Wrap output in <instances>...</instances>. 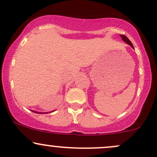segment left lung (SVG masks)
<instances>
[{
  "label": "left lung",
  "mask_w": 157,
  "mask_h": 157,
  "mask_svg": "<svg viewBox=\"0 0 157 157\" xmlns=\"http://www.w3.org/2000/svg\"><path fill=\"white\" fill-rule=\"evenodd\" d=\"M120 37H122V40H123L124 41V42H126L127 44H128V45H130V46H131L132 47L133 49H134V47H133V45H132V42H131V41H130L129 40H128V37H126V36H125V35H123V34H120Z\"/></svg>",
  "instance_id": "8db88e82"
}]
</instances>
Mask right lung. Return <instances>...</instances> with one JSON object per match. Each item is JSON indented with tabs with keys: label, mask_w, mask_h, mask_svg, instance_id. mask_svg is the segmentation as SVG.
Wrapping results in <instances>:
<instances>
[{
	"label": "right lung",
	"mask_w": 157,
	"mask_h": 157,
	"mask_svg": "<svg viewBox=\"0 0 157 157\" xmlns=\"http://www.w3.org/2000/svg\"><path fill=\"white\" fill-rule=\"evenodd\" d=\"M33 112H34V113H43L42 112H37V111H34V110H32ZM52 112H53V111H52Z\"/></svg>",
	"instance_id": "add662e5"
}]
</instances>
